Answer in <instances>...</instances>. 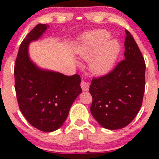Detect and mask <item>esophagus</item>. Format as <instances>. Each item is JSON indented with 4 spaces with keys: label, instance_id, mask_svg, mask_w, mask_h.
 <instances>
[{
    "label": "esophagus",
    "instance_id": "obj_1",
    "mask_svg": "<svg viewBox=\"0 0 159 159\" xmlns=\"http://www.w3.org/2000/svg\"><path fill=\"white\" fill-rule=\"evenodd\" d=\"M80 86H81V88H82V90H84V91H87V90H89V87H90V84H89V83L86 82V81L82 80V81H81Z\"/></svg>",
    "mask_w": 159,
    "mask_h": 159
}]
</instances>
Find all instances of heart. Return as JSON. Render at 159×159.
I'll return each mask as SVG.
<instances>
[{
  "mask_svg": "<svg viewBox=\"0 0 159 159\" xmlns=\"http://www.w3.org/2000/svg\"><path fill=\"white\" fill-rule=\"evenodd\" d=\"M106 30H94L87 33L76 52L84 59L90 61V68L97 75H105L112 69L119 52L120 44Z\"/></svg>",
  "mask_w": 159,
  "mask_h": 159,
  "instance_id": "obj_1",
  "label": "heart"
}]
</instances>
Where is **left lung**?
I'll return each mask as SVG.
<instances>
[{"label":"left lung","instance_id":"8db88e82","mask_svg":"<svg viewBox=\"0 0 159 159\" xmlns=\"http://www.w3.org/2000/svg\"><path fill=\"white\" fill-rule=\"evenodd\" d=\"M124 59L108 74L93 78L90 112L101 126L119 129L128 126L142 105L145 89V61L136 43L126 30Z\"/></svg>","mask_w":159,"mask_h":159}]
</instances>
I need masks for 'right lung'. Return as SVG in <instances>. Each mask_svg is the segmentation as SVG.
I'll use <instances>...</instances> for the list:
<instances>
[{
	"label": "right lung",
	"instance_id": "1",
	"mask_svg": "<svg viewBox=\"0 0 159 159\" xmlns=\"http://www.w3.org/2000/svg\"><path fill=\"white\" fill-rule=\"evenodd\" d=\"M48 27L46 24H38L22 40L14 75L18 104L24 117L33 127L43 132H52L62 126L82 89L78 74L66 75L43 70L30 60L29 44L38 40Z\"/></svg>",
	"mask_w": 159,
	"mask_h": 159
}]
</instances>
